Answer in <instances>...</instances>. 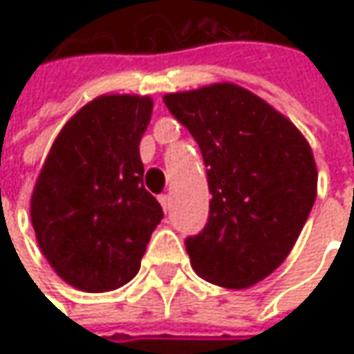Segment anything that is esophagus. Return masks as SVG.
Masks as SVG:
<instances>
[{"mask_svg": "<svg viewBox=\"0 0 354 354\" xmlns=\"http://www.w3.org/2000/svg\"><path fill=\"white\" fill-rule=\"evenodd\" d=\"M159 203H161V207H163V211H165V212L171 209V197H169V195H161V197H159Z\"/></svg>", "mask_w": 354, "mask_h": 354, "instance_id": "34e87169", "label": "esophagus"}]
</instances>
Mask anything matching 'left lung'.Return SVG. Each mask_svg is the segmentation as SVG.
Segmentation results:
<instances>
[{"mask_svg":"<svg viewBox=\"0 0 354 354\" xmlns=\"http://www.w3.org/2000/svg\"><path fill=\"white\" fill-rule=\"evenodd\" d=\"M197 140L211 191L209 223L185 240L198 276L246 290L283 264L317 197V165L290 118L234 82L163 96Z\"/></svg>","mask_w":354,"mask_h":354,"instance_id":"8db88e82","label":"left lung"}]
</instances>
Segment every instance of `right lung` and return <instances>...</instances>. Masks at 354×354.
Here are the masks:
<instances>
[{
	"mask_svg": "<svg viewBox=\"0 0 354 354\" xmlns=\"http://www.w3.org/2000/svg\"><path fill=\"white\" fill-rule=\"evenodd\" d=\"M151 112V96L90 100L62 126L35 181L37 244L57 276L80 292L126 286L163 218L143 187L140 157Z\"/></svg>",
	"mask_w": 354,
	"mask_h": 354,
	"instance_id": "1",
	"label": "right lung"
}]
</instances>
